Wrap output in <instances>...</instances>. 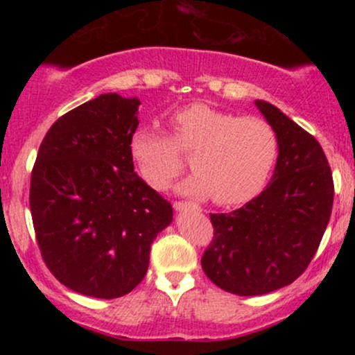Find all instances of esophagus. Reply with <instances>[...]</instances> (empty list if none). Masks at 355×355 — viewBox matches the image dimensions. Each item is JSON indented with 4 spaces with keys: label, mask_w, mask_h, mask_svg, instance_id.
Masks as SVG:
<instances>
[{
    "label": "esophagus",
    "mask_w": 355,
    "mask_h": 355,
    "mask_svg": "<svg viewBox=\"0 0 355 355\" xmlns=\"http://www.w3.org/2000/svg\"><path fill=\"white\" fill-rule=\"evenodd\" d=\"M173 209L178 210V211H183V210H200L197 205H195V203H191V202H173Z\"/></svg>",
    "instance_id": "34e87169"
}]
</instances>
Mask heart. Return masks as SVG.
I'll return each mask as SVG.
<instances>
[{"instance_id": "b5f03b06", "label": "heart", "mask_w": 355, "mask_h": 355, "mask_svg": "<svg viewBox=\"0 0 355 355\" xmlns=\"http://www.w3.org/2000/svg\"><path fill=\"white\" fill-rule=\"evenodd\" d=\"M172 137L157 126L138 128L130 155L141 178L164 190L180 173L184 153L195 172L178 187L182 193L210 197L220 205H240L257 197L274 172L279 137L257 116H239L207 103L187 105L170 116Z\"/></svg>"}]
</instances>
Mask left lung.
I'll return each mask as SVG.
<instances>
[{
  "label": "left lung",
  "instance_id": "left-lung-1",
  "mask_svg": "<svg viewBox=\"0 0 355 355\" xmlns=\"http://www.w3.org/2000/svg\"><path fill=\"white\" fill-rule=\"evenodd\" d=\"M279 137L267 189L230 214H210L202 268L217 287L262 295L292 284L315 255L331 218L332 172L319 141L274 105L255 100Z\"/></svg>",
  "mask_w": 355,
  "mask_h": 355
}]
</instances>
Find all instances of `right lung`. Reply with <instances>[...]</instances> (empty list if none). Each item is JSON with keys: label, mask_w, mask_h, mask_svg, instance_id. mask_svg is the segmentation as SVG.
<instances>
[{"label": "right lung", "mask_w": 355, "mask_h": 355, "mask_svg": "<svg viewBox=\"0 0 355 355\" xmlns=\"http://www.w3.org/2000/svg\"><path fill=\"white\" fill-rule=\"evenodd\" d=\"M138 98L105 93L60 116L40 145L30 209L50 272L78 294L116 299L148 270L150 247L173 218L133 172Z\"/></svg>", "instance_id": "right-lung-1"}]
</instances>
